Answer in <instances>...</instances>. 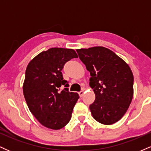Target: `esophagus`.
<instances>
[{"label": "esophagus", "instance_id": "1", "mask_svg": "<svg viewBox=\"0 0 151 151\" xmlns=\"http://www.w3.org/2000/svg\"><path fill=\"white\" fill-rule=\"evenodd\" d=\"M79 96H80V97H81V96H82L83 95H84V91H79Z\"/></svg>", "mask_w": 151, "mask_h": 151}]
</instances>
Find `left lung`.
<instances>
[{"instance_id":"left-lung-1","label":"left lung","mask_w":151,"mask_h":151,"mask_svg":"<svg viewBox=\"0 0 151 151\" xmlns=\"http://www.w3.org/2000/svg\"><path fill=\"white\" fill-rule=\"evenodd\" d=\"M77 52L91 75L89 86L96 96L89 106L93 118L104 125L115 124L132 101V71L123 59L104 47L81 48Z\"/></svg>"}]
</instances>
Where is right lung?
<instances>
[{
  "instance_id": "1",
  "label": "right lung",
  "mask_w": 151,
  "mask_h": 151,
  "mask_svg": "<svg viewBox=\"0 0 151 151\" xmlns=\"http://www.w3.org/2000/svg\"><path fill=\"white\" fill-rule=\"evenodd\" d=\"M78 55L73 49L53 47L38 54L27 66L22 85L29 110L36 119L50 129L59 130L70 121L79 94L70 92L62 70Z\"/></svg>"
}]
</instances>
